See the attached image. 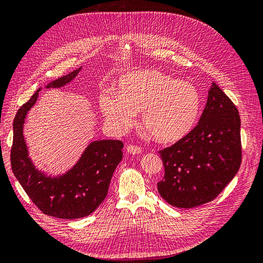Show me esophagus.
Returning <instances> with one entry per match:
<instances>
[{
    "label": "esophagus",
    "mask_w": 263,
    "mask_h": 263,
    "mask_svg": "<svg viewBox=\"0 0 263 263\" xmlns=\"http://www.w3.org/2000/svg\"><path fill=\"white\" fill-rule=\"evenodd\" d=\"M126 150H127V153L132 154V155H138L141 153V148L136 145H128L126 147Z\"/></svg>",
    "instance_id": "34e87169"
}]
</instances>
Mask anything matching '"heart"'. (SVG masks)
Segmentation results:
<instances>
[{
    "label": "heart",
    "mask_w": 263,
    "mask_h": 263,
    "mask_svg": "<svg viewBox=\"0 0 263 263\" xmlns=\"http://www.w3.org/2000/svg\"><path fill=\"white\" fill-rule=\"evenodd\" d=\"M101 112L118 130L134 125L136 112L141 124L157 141L174 144L192 133L202 109L197 87L156 69L123 76L116 93L104 91L99 98Z\"/></svg>",
    "instance_id": "heart-1"
}]
</instances>
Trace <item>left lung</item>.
<instances>
[{"label":"left lung","mask_w":263,"mask_h":263,"mask_svg":"<svg viewBox=\"0 0 263 263\" xmlns=\"http://www.w3.org/2000/svg\"><path fill=\"white\" fill-rule=\"evenodd\" d=\"M164 177L158 192L170 205L191 209L212 202L240 168V116L213 83L198 124L190 135L159 151Z\"/></svg>","instance_id":"left-lung-1"}]
</instances>
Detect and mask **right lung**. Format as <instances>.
Returning a JSON list of instances; mask_svg holds the SVG:
<instances>
[{
  "mask_svg": "<svg viewBox=\"0 0 263 263\" xmlns=\"http://www.w3.org/2000/svg\"><path fill=\"white\" fill-rule=\"evenodd\" d=\"M81 68H79L57 79L47 87L63 86L76 78ZM39 90L20 107L14 118L11 149L13 173L31 202L44 214L62 219L89 216L105 200L110 179L123 159L124 144L121 140L93 141L85 149L79 162L65 176L59 178L44 176L31 163L23 137L26 114L35 104Z\"/></svg>",
  "mask_w": 263,
  "mask_h": 263,
  "instance_id": "1",
  "label": "right lung"
}]
</instances>
